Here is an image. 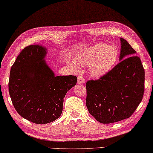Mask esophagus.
Returning a JSON list of instances; mask_svg holds the SVG:
<instances>
[{"label":"esophagus","mask_w":153,"mask_h":153,"mask_svg":"<svg viewBox=\"0 0 153 153\" xmlns=\"http://www.w3.org/2000/svg\"><path fill=\"white\" fill-rule=\"evenodd\" d=\"M77 83L78 84H84L85 83V78L82 76H77Z\"/></svg>","instance_id":"1"}]
</instances>
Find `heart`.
<instances>
[{
	"mask_svg": "<svg viewBox=\"0 0 153 153\" xmlns=\"http://www.w3.org/2000/svg\"><path fill=\"white\" fill-rule=\"evenodd\" d=\"M118 58L116 48L106 43H98L82 51L76 57V62L83 66H90L93 77L105 75L114 66Z\"/></svg>",
	"mask_w": 153,
	"mask_h": 153,
	"instance_id": "b5f03b06",
	"label": "heart"
}]
</instances>
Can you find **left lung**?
Returning <instances> with one entry per match:
<instances>
[{
	"label": "left lung",
	"instance_id": "obj_1",
	"mask_svg": "<svg viewBox=\"0 0 153 153\" xmlns=\"http://www.w3.org/2000/svg\"><path fill=\"white\" fill-rule=\"evenodd\" d=\"M120 62L99 79L86 83V106L102 123H111L130 117L143 99L145 70L141 59L128 41L120 38Z\"/></svg>",
	"mask_w": 153,
	"mask_h": 153
}]
</instances>
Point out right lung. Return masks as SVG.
Here are the masks:
<instances>
[{
	"label": "right lung",
	"instance_id": "1",
	"mask_svg": "<svg viewBox=\"0 0 153 153\" xmlns=\"http://www.w3.org/2000/svg\"><path fill=\"white\" fill-rule=\"evenodd\" d=\"M46 54V48L39 45L25 47L12 65L8 82L16 111L37 124L59 118L65 95L77 83L75 76H55L44 60Z\"/></svg>",
	"mask_w": 153,
	"mask_h": 153
}]
</instances>
